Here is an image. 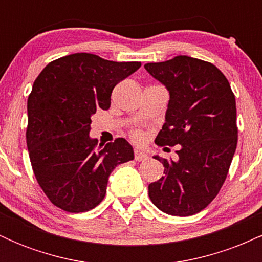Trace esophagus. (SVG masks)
<instances>
[{
  "instance_id": "34e87169",
  "label": "esophagus",
  "mask_w": 262,
  "mask_h": 262,
  "mask_svg": "<svg viewBox=\"0 0 262 262\" xmlns=\"http://www.w3.org/2000/svg\"><path fill=\"white\" fill-rule=\"evenodd\" d=\"M134 159L137 161H143V160H146V159H148V155H146L145 152L140 151V150H135V151H134Z\"/></svg>"
}]
</instances>
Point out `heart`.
Here are the masks:
<instances>
[{"label": "heart", "mask_w": 262, "mask_h": 262, "mask_svg": "<svg viewBox=\"0 0 262 262\" xmlns=\"http://www.w3.org/2000/svg\"><path fill=\"white\" fill-rule=\"evenodd\" d=\"M133 138L135 140H141L143 139V134L140 132H135V133H133Z\"/></svg>", "instance_id": "1"}]
</instances>
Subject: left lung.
<instances>
[{"label":"left lung","mask_w":262,"mask_h":262,"mask_svg":"<svg viewBox=\"0 0 262 262\" xmlns=\"http://www.w3.org/2000/svg\"><path fill=\"white\" fill-rule=\"evenodd\" d=\"M144 68L170 93L155 143L179 145L177 161L154 156L165 169L149 185V197L167 214L193 215L214 200L227 179L237 143L235 96L223 73L203 60L179 55Z\"/></svg>","instance_id":"obj_1"}]
</instances>
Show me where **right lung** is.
<instances>
[{
    "instance_id": "add662e5",
    "label": "right lung",
    "mask_w": 262,
    "mask_h": 262,
    "mask_svg": "<svg viewBox=\"0 0 262 262\" xmlns=\"http://www.w3.org/2000/svg\"><path fill=\"white\" fill-rule=\"evenodd\" d=\"M140 66L76 53L49 62L35 79L27 102V146L39 186L59 208H95L114 167L134 159L125 139L97 148L90 130L96 110L110 108L114 86Z\"/></svg>"
}]
</instances>
